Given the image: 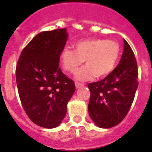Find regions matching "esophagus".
<instances>
[{
  "label": "esophagus",
  "mask_w": 152,
  "mask_h": 152,
  "mask_svg": "<svg viewBox=\"0 0 152 152\" xmlns=\"http://www.w3.org/2000/svg\"><path fill=\"white\" fill-rule=\"evenodd\" d=\"M75 85H76V89H78V88H82V87H83V86H84V84H83V83H78V82H76V83H75Z\"/></svg>",
  "instance_id": "34e87169"
}]
</instances>
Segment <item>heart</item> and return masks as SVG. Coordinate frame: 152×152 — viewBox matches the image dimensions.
I'll use <instances>...</instances> for the list:
<instances>
[{
  "mask_svg": "<svg viewBox=\"0 0 152 152\" xmlns=\"http://www.w3.org/2000/svg\"><path fill=\"white\" fill-rule=\"evenodd\" d=\"M76 50L64 47L60 53V61L65 71L74 73L85 60V66L76 72L75 78L80 81L105 77L115 69L120 56L118 42L102 39L82 40L75 45Z\"/></svg>",
  "mask_w": 152,
  "mask_h": 152,
  "instance_id": "obj_1",
  "label": "heart"
}]
</instances>
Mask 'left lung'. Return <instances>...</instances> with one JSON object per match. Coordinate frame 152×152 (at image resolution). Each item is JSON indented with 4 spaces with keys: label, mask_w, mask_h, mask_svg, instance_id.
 I'll return each mask as SVG.
<instances>
[{
    "label": "left lung",
    "mask_w": 152,
    "mask_h": 152,
    "mask_svg": "<svg viewBox=\"0 0 152 152\" xmlns=\"http://www.w3.org/2000/svg\"><path fill=\"white\" fill-rule=\"evenodd\" d=\"M137 78L135 55L124 39V51L118 66L103 80L88 84V113L98 127L112 128L125 118L138 88Z\"/></svg>",
    "instance_id": "1"
}]
</instances>
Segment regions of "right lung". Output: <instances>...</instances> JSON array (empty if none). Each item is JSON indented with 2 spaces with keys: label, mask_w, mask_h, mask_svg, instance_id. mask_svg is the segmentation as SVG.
Here are the masks:
<instances>
[{
  "label": "right lung",
  "mask_w": 152,
  "mask_h": 152,
  "mask_svg": "<svg viewBox=\"0 0 152 152\" xmlns=\"http://www.w3.org/2000/svg\"><path fill=\"white\" fill-rule=\"evenodd\" d=\"M65 28L42 31L23 50L15 76L20 101L36 125L53 129L61 123L75 83L59 68L60 53L68 39Z\"/></svg>",
  "instance_id": "add662e5"
}]
</instances>
